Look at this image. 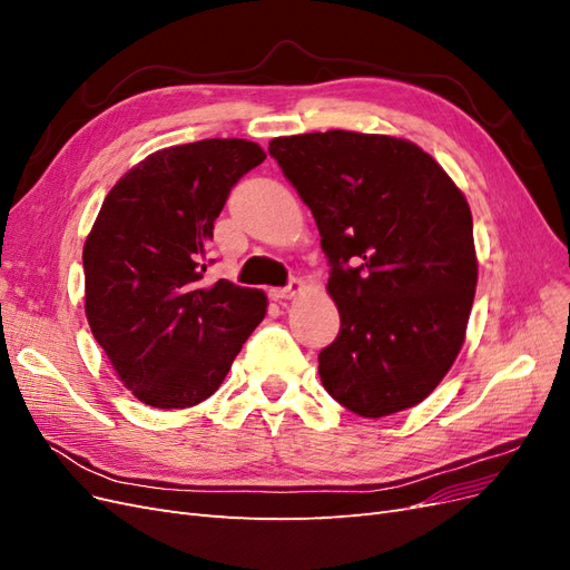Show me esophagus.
<instances>
[{
	"label": "esophagus",
	"mask_w": 570,
	"mask_h": 570,
	"mask_svg": "<svg viewBox=\"0 0 570 570\" xmlns=\"http://www.w3.org/2000/svg\"><path fill=\"white\" fill-rule=\"evenodd\" d=\"M302 289H304L302 281H292L287 287H273V289H268V297L273 302H285V299H292L295 295H299Z\"/></svg>",
	"instance_id": "34e87169"
}]
</instances>
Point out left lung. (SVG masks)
<instances>
[{
	"mask_svg": "<svg viewBox=\"0 0 570 570\" xmlns=\"http://www.w3.org/2000/svg\"><path fill=\"white\" fill-rule=\"evenodd\" d=\"M285 178L312 209L331 264L340 335L321 383L364 419L416 406L452 368L478 283L469 202L402 137L352 130L275 137Z\"/></svg>",
	"mask_w": 570,
	"mask_h": 570,
	"instance_id": "obj_1",
	"label": "left lung"
}]
</instances>
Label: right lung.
I'll list each match as a JSON object with an SVG mask.
<instances>
[{"instance_id": "obj_1", "label": "right lung", "mask_w": 570, "mask_h": 570, "mask_svg": "<svg viewBox=\"0 0 570 570\" xmlns=\"http://www.w3.org/2000/svg\"><path fill=\"white\" fill-rule=\"evenodd\" d=\"M264 159L237 137L154 151L111 187L85 239L90 331L120 383L154 409L212 396L266 316L262 289L202 283L214 220Z\"/></svg>"}]
</instances>
